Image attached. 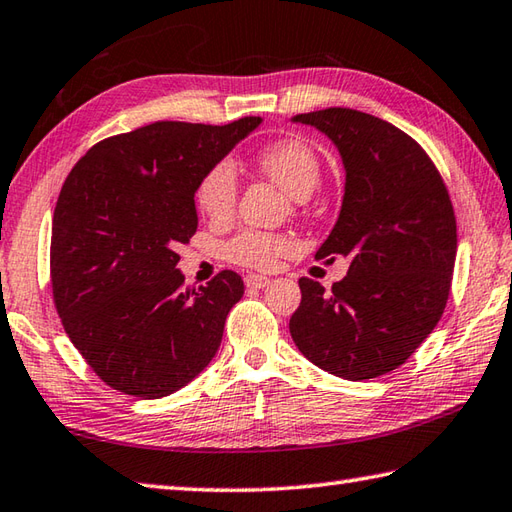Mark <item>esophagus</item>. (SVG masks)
Wrapping results in <instances>:
<instances>
[{
	"label": "esophagus",
	"mask_w": 512,
	"mask_h": 512,
	"mask_svg": "<svg viewBox=\"0 0 512 512\" xmlns=\"http://www.w3.org/2000/svg\"><path fill=\"white\" fill-rule=\"evenodd\" d=\"M244 282H246L248 288H264V286L270 284V279L264 277V275H246Z\"/></svg>",
	"instance_id": "1"
}]
</instances>
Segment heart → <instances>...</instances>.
I'll return each mask as SVG.
<instances>
[{
  "label": "heart",
  "mask_w": 512,
  "mask_h": 512,
  "mask_svg": "<svg viewBox=\"0 0 512 512\" xmlns=\"http://www.w3.org/2000/svg\"><path fill=\"white\" fill-rule=\"evenodd\" d=\"M257 166L264 175L282 186L290 197L306 199L322 182V162L315 148L299 137H286L266 146L257 155ZM239 197L237 168L230 159L210 166L197 186V206L213 222L233 219ZM295 242L286 235L248 228L226 244V257L246 268H273L279 257L290 255Z\"/></svg>",
  "instance_id": "obj_1"
}]
</instances>
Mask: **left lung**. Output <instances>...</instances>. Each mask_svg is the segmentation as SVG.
Returning a JSON list of instances; mask_svg holds the SVG:
<instances>
[{"mask_svg":"<svg viewBox=\"0 0 512 512\" xmlns=\"http://www.w3.org/2000/svg\"><path fill=\"white\" fill-rule=\"evenodd\" d=\"M328 135L346 170L337 224L317 259L348 257L326 290L302 277L290 335L315 366L364 382L386 375L433 333L450 295L457 224L433 159L404 130L353 108L295 115Z\"/></svg>","mask_w":512,"mask_h":512,"instance_id":"obj_1","label":"left lung"}]
</instances>
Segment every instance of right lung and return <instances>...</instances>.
Here are the masks:
<instances>
[{"label":"right lung","instance_id":"add662e5","mask_svg":"<svg viewBox=\"0 0 512 512\" xmlns=\"http://www.w3.org/2000/svg\"><path fill=\"white\" fill-rule=\"evenodd\" d=\"M259 122H155L102 139L68 173L50 237L55 308L86 364L119 393H175L222 344L242 277L222 270L186 288L177 246L197 230L204 173Z\"/></svg>","mask_w":512,"mask_h":512}]
</instances>
